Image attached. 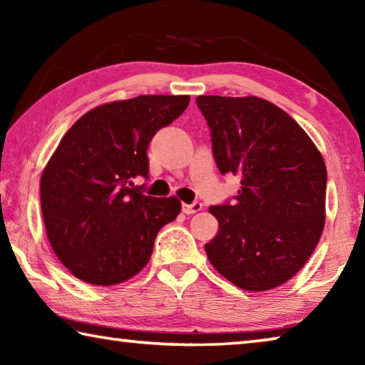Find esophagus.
Segmentation results:
<instances>
[{
	"instance_id": "1",
	"label": "esophagus",
	"mask_w": 365,
	"mask_h": 365,
	"mask_svg": "<svg viewBox=\"0 0 365 365\" xmlns=\"http://www.w3.org/2000/svg\"><path fill=\"white\" fill-rule=\"evenodd\" d=\"M202 209V205L201 202H193V205H182V211L185 212V214H196V212H200Z\"/></svg>"
}]
</instances>
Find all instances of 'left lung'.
<instances>
[{
    "label": "left lung",
    "mask_w": 365,
    "mask_h": 365,
    "mask_svg": "<svg viewBox=\"0 0 365 365\" xmlns=\"http://www.w3.org/2000/svg\"><path fill=\"white\" fill-rule=\"evenodd\" d=\"M222 174L240 177L219 222L209 262L246 292H267L304 267L325 225L327 168L309 135L285 110L257 96L196 98Z\"/></svg>",
    "instance_id": "8db88e82"
}]
</instances>
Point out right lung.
Returning <instances> with one entry per match:
<instances>
[{
	"instance_id": "right-lung-1",
	"label": "right lung",
	"mask_w": 365,
	"mask_h": 365,
	"mask_svg": "<svg viewBox=\"0 0 365 365\" xmlns=\"http://www.w3.org/2000/svg\"><path fill=\"white\" fill-rule=\"evenodd\" d=\"M188 95H141L88 110L61 138L40 178L41 214L54 255L73 277L119 285L150 261L154 240L180 214L178 197L146 196V150L187 109Z\"/></svg>"
}]
</instances>
